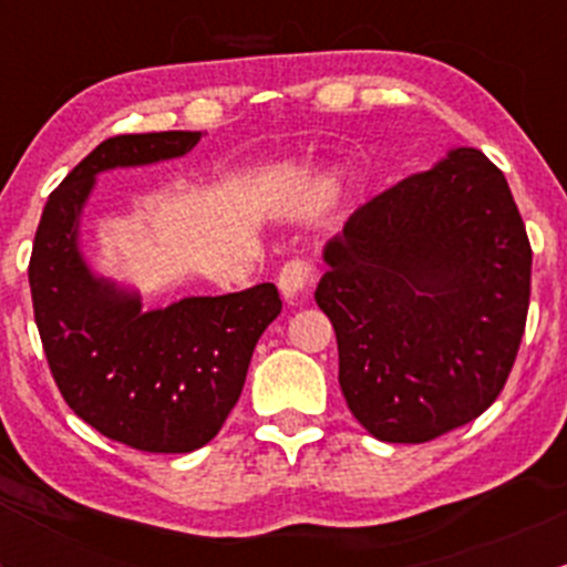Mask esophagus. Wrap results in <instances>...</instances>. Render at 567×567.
Wrapping results in <instances>:
<instances>
[{
	"mask_svg": "<svg viewBox=\"0 0 567 567\" xmlns=\"http://www.w3.org/2000/svg\"><path fill=\"white\" fill-rule=\"evenodd\" d=\"M320 271L316 262L305 260V257H296V260L285 262L282 271H279V290H282L285 301H301L312 293V288L318 285Z\"/></svg>",
	"mask_w": 567,
	"mask_h": 567,
	"instance_id": "esophagus-1",
	"label": "esophagus"
}]
</instances>
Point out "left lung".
<instances>
[{
    "mask_svg": "<svg viewBox=\"0 0 567 567\" xmlns=\"http://www.w3.org/2000/svg\"><path fill=\"white\" fill-rule=\"evenodd\" d=\"M316 301L340 390L381 442L422 444L505 390L529 310L532 247L511 186L474 147L394 183L323 251Z\"/></svg>",
    "mask_w": 567,
    "mask_h": 567,
    "instance_id": "left-lung-1",
    "label": "left lung"
}]
</instances>
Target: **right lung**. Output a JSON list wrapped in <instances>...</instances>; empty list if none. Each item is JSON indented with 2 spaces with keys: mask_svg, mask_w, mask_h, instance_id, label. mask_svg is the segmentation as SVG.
<instances>
[{
  "mask_svg": "<svg viewBox=\"0 0 567 567\" xmlns=\"http://www.w3.org/2000/svg\"><path fill=\"white\" fill-rule=\"evenodd\" d=\"M199 131L101 142L49 194L30 257L35 323L65 403L106 439L142 453H192L225 425L266 326L282 312L271 282L142 312L95 279L79 251V214L95 175L186 156Z\"/></svg>",
  "mask_w": 567,
  "mask_h": 567,
  "instance_id": "1",
  "label": "right lung"
}]
</instances>
